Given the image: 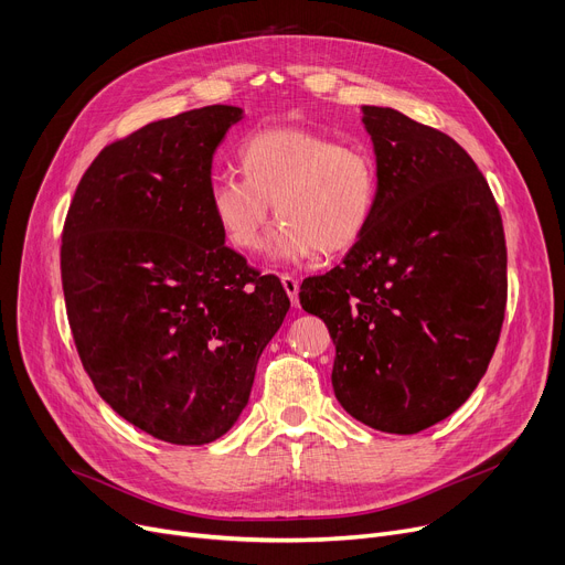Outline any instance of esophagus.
<instances>
[{"instance_id":"obj_1","label":"esophagus","mask_w":565,"mask_h":565,"mask_svg":"<svg viewBox=\"0 0 565 565\" xmlns=\"http://www.w3.org/2000/svg\"><path fill=\"white\" fill-rule=\"evenodd\" d=\"M281 286H284V290H286V295L290 298V302H292V307H298L300 305V281L295 279L292 275H281Z\"/></svg>"}]
</instances>
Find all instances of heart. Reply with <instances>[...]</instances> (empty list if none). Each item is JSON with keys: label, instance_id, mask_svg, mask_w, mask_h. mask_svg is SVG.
<instances>
[{"label": "heart", "instance_id": "b5f03b06", "mask_svg": "<svg viewBox=\"0 0 565 565\" xmlns=\"http://www.w3.org/2000/svg\"><path fill=\"white\" fill-rule=\"evenodd\" d=\"M243 178H213L211 211L231 247L256 254L265 245L273 205L281 220L273 249L284 260L339 254L369 231L380 169L371 148L305 128H270L237 151Z\"/></svg>", "mask_w": 565, "mask_h": 565}]
</instances>
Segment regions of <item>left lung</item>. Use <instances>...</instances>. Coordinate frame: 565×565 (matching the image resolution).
<instances>
[{
  "label": "left lung",
  "instance_id": "1",
  "mask_svg": "<svg viewBox=\"0 0 565 565\" xmlns=\"http://www.w3.org/2000/svg\"><path fill=\"white\" fill-rule=\"evenodd\" d=\"M380 199L343 263L300 288L337 345L332 387L354 419L422 433L477 390L507 311L499 205L465 148L390 107H364Z\"/></svg>",
  "mask_w": 565,
  "mask_h": 565
}]
</instances>
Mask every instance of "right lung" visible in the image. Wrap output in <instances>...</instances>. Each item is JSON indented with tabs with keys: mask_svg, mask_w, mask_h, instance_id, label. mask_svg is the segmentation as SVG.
Returning a JSON list of instances; mask_svg holds the SVG:
<instances>
[{
	"mask_svg": "<svg viewBox=\"0 0 565 565\" xmlns=\"http://www.w3.org/2000/svg\"><path fill=\"white\" fill-rule=\"evenodd\" d=\"M243 109L207 105L107 143L62 233L73 341L100 398L139 430L196 447L245 409L290 307L275 275L224 245L211 167Z\"/></svg>",
	"mask_w": 565,
	"mask_h": 565,
	"instance_id": "1",
	"label": "right lung"
}]
</instances>
